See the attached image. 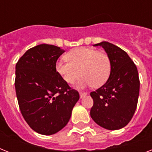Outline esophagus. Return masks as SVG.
<instances>
[{
    "mask_svg": "<svg viewBox=\"0 0 152 152\" xmlns=\"http://www.w3.org/2000/svg\"><path fill=\"white\" fill-rule=\"evenodd\" d=\"M79 94H80V97H81V98L85 97V96L87 95V93H85V92H80Z\"/></svg>",
    "mask_w": 152,
    "mask_h": 152,
    "instance_id": "esophagus-1",
    "label": "esophagus"
}]
</instances>
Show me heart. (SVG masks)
<instances>
[{
    "label": "heart",
    "instance_id": "obj_1",
    "mask_svg": "<svg viewBox=\"0 0 152 152\" xmlns=\"http://www.w3.org/2000/svg\"><path fill=\"white\" fill-rule=\"evenodd\" d=\"M67 62L60 60L56 63V70L61 78L67 84H73L82 76L77 87H100L108 81L111 71L110 59L105 52L95 49L80 47L67 53Z\"/></svg>",
    "mask_w": 152,
    "mask_h": 152
}]
</instances>
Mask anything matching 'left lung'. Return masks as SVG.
<instances>
[{
	"label": "left lung",
	"mask_w": 152,
	"mask_h": 152,
	"mask_svg": "<svg viewBox=\"0 0 152 152\" xmlns=\"http://www.w3.org/2000/svg\"><path fill=\"white\" fill-rule=\"evenodd\" d=\"M102 46L111 62L108 81L90 96L94 104L90 111L99 126L116 130L126 126L136 110L140 81L136 65L122 49L109 42L93 45Z\"/></svg>",
	"instance_id": "obj_1"
}]
</instances>
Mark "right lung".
Returning a JSON list of instances; mask_svg holds the SVG:
<instances>
[{
  "label": "right lung",
  "mask_w": 152,
  "mask_h": 152,
  "mask_svg": "<svg viewBox=\"0 0 152 152\" xmlns=\"http://www.w3.org/2000/svg\"><path fill=\"white\" fill-rule=\"evenodd\" d=\"M65 50L40 44L29 49L15 67L18 106L24 119L36 132L52 135L68 123L79 94L71 89L56 70L57 59Z\"/></svg>",
  "instance_id": "obj_1"
}]
</instances>
